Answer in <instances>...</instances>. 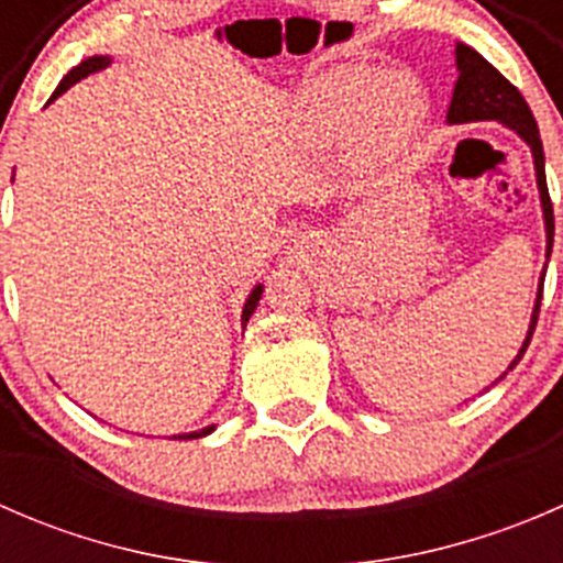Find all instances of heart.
<instances>
[{"mask_svg": "<svg viewBox=\"0 0 563 563\" xmlns=\"http://www.w3.org/2000/svg\"><path fill=\"white\" fill-rule=\"evenodd\" d=\"M371 70L349 67L318 78L302 92L299 111L316 128H338L354 113V130L371 150L389 152L417 130L424 117V95L411 76L376 78Z\"/></svg>", "mask_w": 563, "mask_h": 563, "instance_id": "obj_1", "label": "heart"}]
</instances>
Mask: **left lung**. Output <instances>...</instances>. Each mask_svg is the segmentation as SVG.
I'll return each mask as SVG.
<instances>
[{
    "instance_id": "obj_1",
    "label": "left lung",
    "mask_w": 563,
    "mask_h": 563,
    "mask_svg": "<svg viewBox=\"0 0 563 563\" xmlns=\"http://www.w3.org/2000/svg\"><path fill=\"white\" fill-rule=\"evenodd\" d=\"M457 56V84H455V95H452L450 103V119L452 124L455 122H479V119H498V122L509 124L512 130H518L520 135L528 141L533 152V166H537V181H539V192H542V209H544V225H548V258H550V247H553V201H550L548 192V179H544V152H542V139H539V128L533 122V113L528 103L523 100V95L518 92L515 84H509L490 62L485 59L482 54H476L471 45L457 43L455 48ZM544 283V275H542ZM542 283H539V297H537V308H533L531 316V329H528V338L520 349V354L515 356V362L509 365L512 371L515 365L520 362V356L526 354L528 343H531V334L537 329V318H539V302H542Z\"/></svg>"
}]
</instances>
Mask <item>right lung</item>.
<instances>
[{
    "label": "right lung",
    "instance_id": "obj_1",
    "mask_svg": "<svg viewBox=\"0 0 563 563\" xmlns=\"http://www.w3.org/2000/svg\"><path fill=\"white\" fill-rule=\"evenodd\" d=\"M108 65V56H92V59H87V62H81V65L78 67H73L70 73H67L65 78H62V84L59 87H56V92L51 95V100H56L59 98L62 92H65V89H70L73 84L76 81H81V78H87L89 73H98V70H103V67ZM48 100V103H51ZM258 299H261V286H255V291L250 294L247 297V302H245V310H242V321L247 323V318L253 316V310H255V305H258ZM214 428H203V430H198V433H187V435H176V439H201V435H207V433H212Z\"/></svg>",
    "mask_w": 563,
    "mask_h": 563
}]
</instances>
